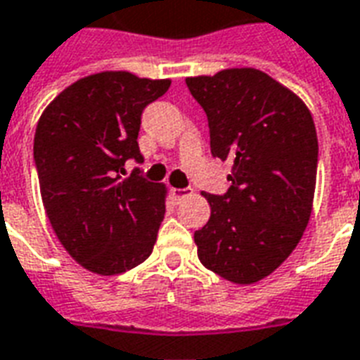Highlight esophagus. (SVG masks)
Segmentation results:
<instances>
[{
	"label": "esophagus",
	"instance_id": "34e87169",
	"mask_svg": "<svg viewBox=\"0 0 360 360\" xmlns=\"http://www.w3.org/2000/svg\"><path fill=\"white\" fill-rule=\"evenodd\" d=\"M173 198H177V200H183V198H188V196H193V191L191 188H172Z\"/></svg>",
	"mask_w": 360,
	"mask_h": 360
}]
</instances>
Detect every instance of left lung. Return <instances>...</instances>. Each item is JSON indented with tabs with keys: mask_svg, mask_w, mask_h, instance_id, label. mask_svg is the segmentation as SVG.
Listing matches in <instances>:
<instances>
[{
	"mask_svg": "<svg viewBox=\"0 0 360 360\" xmlns=\"http://www.w3.org/2000/svg\"><path fill=\"white\" fill-rule=\"evenodd\" d=\"M210 124L212 154L231 160L223 196L194 233L198 259L233 284H255L288 259L313 212L319 141L300 95L257 68L191 76Z\"/></svg>",
	"mask_w": 360,
	"mask_h": 360,
	"instance_id": "left-lung-1",
	"label": "left lung"
}]
</instances>
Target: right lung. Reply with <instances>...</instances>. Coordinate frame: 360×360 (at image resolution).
I'll return each mask as SVG.
<instances>
[{"label": "right lung", "mask_w": 360, "mask_h": 360, "mask_svg": "<svg viewBox=\"0 0 360 360\" xmlns=\"http://www.w3.org/2000/svg\"><path fill=\"white\" fill-rule=\"evenodd\" d=\"M172 79L126 70L89 74L68 85L39 116L34 137L39 193L58 242L95 275L112 276L153 254L167 188L137 173L141 112Z\"/></svg>", "instance_id": "add662e5"}]
</instances>
